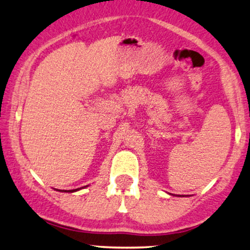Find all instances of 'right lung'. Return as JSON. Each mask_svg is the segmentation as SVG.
Wrapping results in <instances>:
<instances>
[{
  "label": "right lung",
  "mask_w": 250,
  "mask_h": 250,
  "mask_svg": "<svg viewBox=\"0 0 250 250\" xmlns=\"http://www.w3.org/2000/svg\"><path fill=\"white\" fill-rule=\"evenodd\" d=\"M80 188H78V189H73V190H69V191H66V190H59V191H64V192H73V191H77V190H79Z\"/></svg>",
  "instance_id": "obj_1"
}]
</instances>
